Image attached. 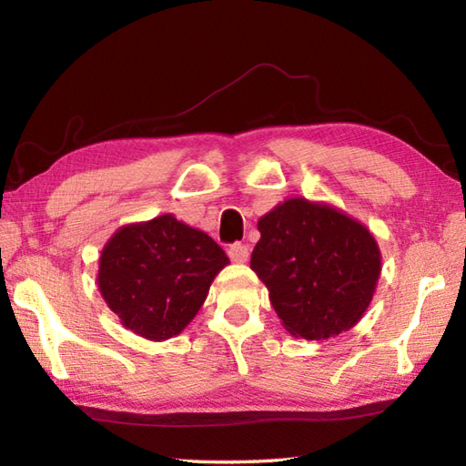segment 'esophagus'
Segmentation results:
<instances>
[{"label": "esophagus", "instance_id": "obj_1", "mask_svg": "<svg viewBox=\"0 0 466 466\" xmlns=\"http://www.w3.org/2000/svg\"><path fill=\"white\" fill-rule=\"evenodd\" d=\"M228 256H230L232 262L244 264V262H248V258H250V250H248V246H246V244L236 242V244L230 246V248H228Z\"/></svg>", "mask_w": 466, "mask_h": 466}]
</instances>
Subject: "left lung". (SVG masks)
I'll return each mask as SVG.
<instances>
[{"instance_id": "8db88e82", "label": "left lung", "mask_w": 466, "mask_h": 466, "mask_svg": "<svg viewBox=\"0 0 466 466\" xmlns=\"http://www.w3.org/2000/svg\"><path fill=\"white\" fill-rule=\"evenodd\" d=\"M258 230L250 268L292 336L326 340L362 319L380 276L369 228L329 204L290 198L260 218Z\"/></svg>"}]
</instances>
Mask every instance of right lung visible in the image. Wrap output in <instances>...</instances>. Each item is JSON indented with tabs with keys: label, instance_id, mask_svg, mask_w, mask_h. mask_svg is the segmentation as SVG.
Listing matches in <instances>:
<instances>
[{
	"label": "right lung",
	"instance_id": "add662e5",
	"mask_svg": "<svg viewBox=\"0 0 466 466\" xmlns=\"http://www.w3.org/2000/svg\"><path fill=\"white\" fill-rule=\"evenodd\" d=\"M226 264L210 236L164 214L127 224L107 240L97 289L126 329L162 342L192 322Z\"/></svg>",
	"mask_w": 466,
	"mask_h": 466
}]
</instances>
